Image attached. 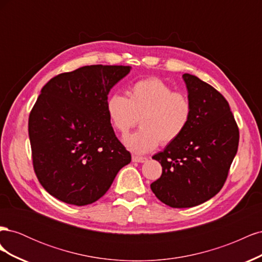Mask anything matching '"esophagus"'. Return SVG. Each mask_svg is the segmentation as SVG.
I'll use <instances>...</instances> for the list:
<instances>
[{"label":"esophagus","mask_w":262,"mask_h":262,"mask_svg":"<svg viewBox=\"0 0 262 262\" xmlns=\"http://www.w3.org/2000/svg\"><path fill=\"white\" fill-rule=\"evenodd\" d=\"M132 161L136 162V163H145V162H147V158L146 157H142V156L133 155L132 156Z\"/></svg>","instance_id":"1"}]
</instances>
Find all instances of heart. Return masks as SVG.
I'll return each mask as SVG.
<instances>
[{
  "mask_svg": "<svg viewBox=\"0 0 262 262\" xmlns=\"http://www.w3.org/2000/svg\"><path fill=\"white\" fill-rule=\"evenodd\" d=\"M129 97L114 93L106 102L107 115L114 128L128 133L139 121L141 128L124 138L132 152L144 154L160 143L169 144L181 137L192 117L191 99L157 77L143 78L134 83Z\"/></svg>",
  "mask_w": 262,
  "mask_h": 262,
  "instance_id": "b5f03b06",
  "label": "heart"
}]
</instances>
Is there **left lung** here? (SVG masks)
Listing matches in <instances>:
<instances>
[{
  "label": "left lung",
  "mask_w": 262,
  "mask_h": 262,
  "mask_svg": "<svg viewBox=\"0 0 262 262\" xmlns=\"http://www.w3.org/2000/svg\"><path fill=\"white\" fill-rule=\"evenodd\" d=\"M193 112L186 131L153 156L162 176L150 189L171 208H192L224 186L237 153L239 130L223 95L191 74H184Z\"/></svg>",
  "instance_id": "obj_1"
}]
</instances>
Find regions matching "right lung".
<instances>
[{
	"label": "right lung",
	"instance_id": "right-lung-1",
	"mask_svg": "<svg viewBox=\"0 0 262 262\" xmlns=\"http://www.w3.org/2000/svg\"><path fill=\"white\" fill-rule=\"evenodd\" d=\"M124 66H86L52 77L28 120L36 176L68 204H91L104 195L131 154L116 137L106 102L130 72Z\"/></svg>",
	"mask_w": 262,
	"mask_h": 262
}]
</instances>
